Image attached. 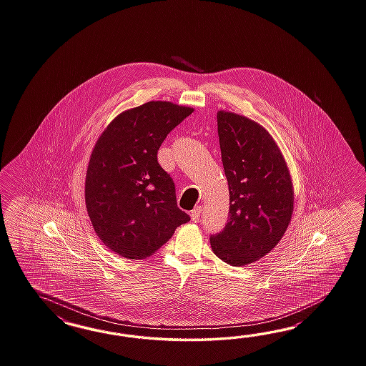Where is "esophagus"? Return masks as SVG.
<instances>
[{"mask_svg": "<svg viewBox=\"0 0 366 366\" xmlns=\"http://www.w3.org/2000/svg\"><path fill=\"white\" fill-rule=\"evenodd\" d=\"M201 206H197L194 207L193 210H192V213H190V218H192V221L193 222H199V219H201Z\"/></svg>", "mask_w": 366, "mask_h": 366, "instance_id": "esophagus-1", "label": "esophagus"}]
</instances>
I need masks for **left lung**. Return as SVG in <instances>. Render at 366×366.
Segmentation results:
<instances>
[{"mask_svg":"<svg viewBox=\"0 0 366 366\" xmlns=\"http://www.w3.org/2000/svg\"><path fill=\"white\" fill-rule=\"evenodd\" d=\"M218 137L229 184V219L210 235L215 255L244 266L277 246L291 221L294 189L285 159L267 131L247 117L219 111Z\"/></svg>","mask_w":366,"mask_h":366,"instance_id":"1","label":"left lung"}]
</instances>
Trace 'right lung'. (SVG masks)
I'll use <instances>...</instances> for the list:
<instances>
[{
	"instance_id": "add662e5",
	"label": "right lung",
	"mask_w": 366,
	"mask_h": 366,
	"mask_svg": "<svg viewBox=\"0 0 366 366\" xmlns=\"http://www.w3.org/2000/svg\"><path fill=\"white\" fill-rule=\"evenodd\" d=\"M193 108L148 102L120 114L99 137L86 176V206L102 242L128 259L151 257L190 217L157 161L172 129Z\"/></svg>"
}]
</instances>
